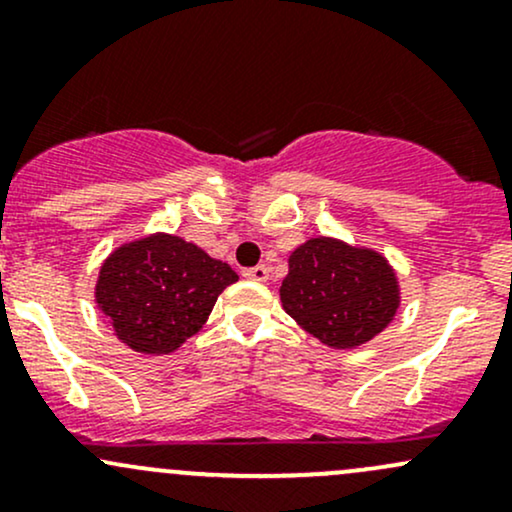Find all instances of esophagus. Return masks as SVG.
<instances>
[{"label":"esophagus","instance_id":"1","mask_svg":"<svg viewBox=\"0 0 512 512\" xmlns=\"http://www.w3.org/2000/svg\"><path fill=\"white\" fill-rule=\"evenodd\" d=\"M243 276H245V279H250V281H267L269 279V269L264 267V264H257V267L245 269Z\"/></svg>","mask_w":512,"mask_h":512}]
</instances>
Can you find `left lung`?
Segmentation results:
<instances>
[{
    "label": "left lung",
    "mask_w": 512,
    "mask_h": 512,
    "mask_svg": "<svg viewBox=\"0 0 512 512\" xmlns=\"http://www.w3.org/2000/svg\"><path fill=\"white\" fill-rule=\"evenodd\" d=\"M281 303L322 344L354 349L395 317L397 279L375 252L313 238L291 255Z\"/></svg>",
    "instance_id": "8db88e82"
}]
</instances>
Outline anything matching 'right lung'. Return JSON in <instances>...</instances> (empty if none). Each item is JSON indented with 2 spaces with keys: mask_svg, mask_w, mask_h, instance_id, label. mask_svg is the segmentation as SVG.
Instances as JSON below:
<instances>
[{
  "mask_svg": "<svg viewBox=\"0 0 512 512\" xmlns=\"http://www.w3.org/2000/svg\"><path fill=\"white\" fill-rule=\"evenodd\" d=\"M238 274L175 236L115 250L101 267L96 301L117 337L142 354H168L199 332Z\"/></svg>",
  "mask_w": 512,
  "mask_h": 512,
  "instance_id": "right-lung-1",
  "label": "right lung"
}]
</instances>
